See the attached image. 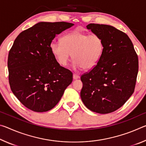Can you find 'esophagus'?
<instances>
[{"label":"esophagus","instance_id":"obj_1","mask_svg":"<svg viewBox=\"0 0 146 146\" xmlns=\"http://www.w3.org/2000/svg\"><path fill=\"white\" fill-rule=\"evenodd\" d=\"M73 79H75H75H78V78H80V76L78 75L77 74L74 73L73 75Z\"/></svg>","mask_w":146,"mask_h":146}]
</instances>
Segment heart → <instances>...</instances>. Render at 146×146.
I'll return each mask as SVG.
<instances>
[{"instance_id":"heart-1","label":"heart","mask_w":146,"mask_h":146,"mask_svg":"<svg viewBox=\"0 0 146 146\" xmlns=\"http://www.w3.org/2000/svg\"><path fill=\"white\" fill-rule=\"evenodd\" d=\"M50 48L60 65L65 66L71 58L76 68L90 70L98 64L104 49L103 39L97 34L88 35L75 31L64 35L60 42H53Z\"/></svg>"}]
</instances>
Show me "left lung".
Returning a JSON list of instances; mask_svg holds the SVG:
<instances>
[{"instance_id": "1", "label": "left lung", "mask_w": 146, "mask_h": 146, "mask_svg": "<svg viewBox=\"0 0 146 146\" xmlns=\"http://www.w3.org/2000/svg\"><path fill=\"white\" fill-rule=\"evenodd\" d=\"M103 39L104 49L98 64L81 75L80 97L89 110L100 114L117 110L134 92L138 55L127 34L111 26H86Z\"/></svg>"}]
</instances>
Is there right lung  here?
Instances as JSON below:
<instances>
[{"mask_svg": "<svg viewBox=\"0 0 146 146\" xmlns=\"http://www.w3.org/2000/svg\"><path fill=\"white\" fill-rule=\"evenodd\" d=\"M73 25L42 22L22 31L15 40L8 54L9 83L15 97L29 110H51L72 82V72L58 64L50 46L56 34Z\"/></svg>", "mask_w": 146, "mask_h": 146, "instance_id": "obj_1", "label": "right lung"}]
</instances>
